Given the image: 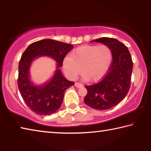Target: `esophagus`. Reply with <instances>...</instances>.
Wrapping results in <instances>:
<instances>
[{
    "label": "esophagus",
    "mask_w": 151,
    "mask_h": 151,
    "mask_svg": "<svg viewBox=\"0 0 151 151\" xmlns=\"http://www.w3.org/2000/svg\"><path fill=\"white\" fill-rule=\"evenodd\" d=\"M75 86H76V87L78 88H81V87H83V84L82 83H75Z\"/></svg>",
    "instance_id": "1"
}]
</instances>
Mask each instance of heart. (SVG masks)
<instances>
[{
    "label": "heart",
    "instance_id": "1",
    "mask_svg": "<svg viewBox=\"0 0 151 151\" xmlns=\"http://www.w3.org/2000/svg\"><path fill=\"white\" fill-rule=\"evenodd\" d=\"M112 59V51L106 45L82 46L64 60L63 68L71 79H75L81 71L86 80L97 81L106 75Z\"/></svg>",
    "mask_w": 151,
    "mask_h": 151
}]
</instances>
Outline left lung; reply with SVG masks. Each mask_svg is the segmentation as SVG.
<instances>
[{
	"label": "left lung",
	"mask_w": 151,
	"mask_h": 151,
	"mask_svg": "<svg viewBox=\"0 0 151 151\" xmlns=\"http://www.w3.org/2000/svg\"><path fill=\"white\" fill-rule=\"evenodd\" d=\"M93 41L108 46L112 51V60L101 81L85 86L87 94L84 101L93 109L107 110L121 103L127 94L131 86L133 63L127 47L116 39L102 37Z\"/></svg>",
	"instance_id": "8db88e82"
}]
</instances>
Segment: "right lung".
Returning <instances> with one entry per match:
<instances>
[{"label": "right lung", "instance_id": "1", "mask_svg": "<svg viewBox=\"0 0 151 151\" xmlns=\"http://www.w3.org/2000/svg\"><path fill=\"white\" fill-rule=\"evenodd\" d=\"M73 46L51 39H44L30 44L22 54L19 64L18 86L27 106L38 115L54 113L63 103L65 91L75 85L63 76L60 69L43 86H34L30 82L29 71L30 63L39 56H49L58 63L57 68L63 66V60Z\"/></svg>", "mask_w": 151, "mask_h": 151}]
</instances>
